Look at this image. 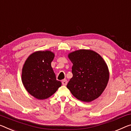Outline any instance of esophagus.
Masks as SVG:
<instances>
[{
    "label": "esophagus",
    "instance_id": "esophagus-1",
    "mask_svg": "<svg viewBox=\"0 0 131 131\" xmlns=\"http://www.w3.org/2000/svg\"><path fill=\"white\" fill-rule=\"evenodd\" d=\"M67 83H68V82L66 79H64L62 81V84H63V86H66V85L67 84Z\"/></svg>",
    "mask_w": 131,
    "mask_h": 131
}]
</instances>
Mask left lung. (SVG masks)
<instances>
[{"label": "left lung", "mask_w": 131, "mask_h": 131, "mask_svg": "<svg viewBox=\"0 0 131 131\" xmlns=\"http://www.w3.org/2000/svg\"><path fill=\"white\" fill-rule=\"evenodd\" d=\"M69 58L73 63V77L67 88L80 101L90 102L98 98L109 79L108 69L102 57L93 51L80 49L70 53Z\"/></svg>", "instance_id": "1"}]
</instances>
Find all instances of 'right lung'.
I'll list each match as a JSON object with an SVG mask.
<instances>
[{
	"label": "right lung",
	"instance_id": "add662e5",
	"mask_svg": "<svg viewBox=\"0 0 131 131\" xmlns=\"http://www.w3.org/2000/svg\"><path fill=\"white\" fill-rule=\"evenodd\" d=\"M53 58L54 54L51 51H38L32 53L25 62L22 70L23 83L36 99L48 98L61 86L51 67Z\"/></svg>",
	"mask_w": 131,
	"mask_h": 131
}]
</instances>
